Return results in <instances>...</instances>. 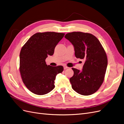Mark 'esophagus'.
Masks as SVG:
<instances>
[{"instance_id": "34e87169", "label": "esophagus", "mask_w": 124, "mask_h": 124, "mask_svg": "<svg viewBox=\"0 0 124 124\" xmlns=\"http://www.w3.org/2000/svg\"><path fill=\"white\" fill-rule=\"evenodd\" d=\"M69 69V67H68L66 66H64V69L66 70V69Z\"/></svg>"}]
</instances>
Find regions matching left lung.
<instances>
[{
    "label": "left lung",
    "instance_id": "obj_1",
    "mask_svg": "<svg viewBox=\"0 0 124 124\" xmlns=\"http://www.w3.org/2000/svg\"><path fill=\"white\" fill-rule=\"evenodd\" d=\"M65 38L73 45L76 57L85 60L82 71L72 68L74 75L70 79L71 87L82 95L94 94L104 80L108 64L105 50L97 38L91 33L73 32Z\"/></svg>",
    "mask_w": 124,
    "mask_h": 124
}]
</instances>
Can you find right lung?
Masks as SVG:
<instances>
[{"label": "right lung", "instance_id": "1", "mask_svg": "<svg viewBox=\"0 0 124 124\" xmlns=\"http://www.w3.org/2000/svg\"><path fill=\"white\" fill-rule=\"evenodd\" d=\"M64 33L38 32L31 37L22 48L19 54V71L22 80L33 93L42 95L48 93L54 86L55 77L64 69L61 65L51 66L45 62L52 55L54 48Z\"/></svg>", "mask_w": 124, "mask_h": 124}]
</instances>
